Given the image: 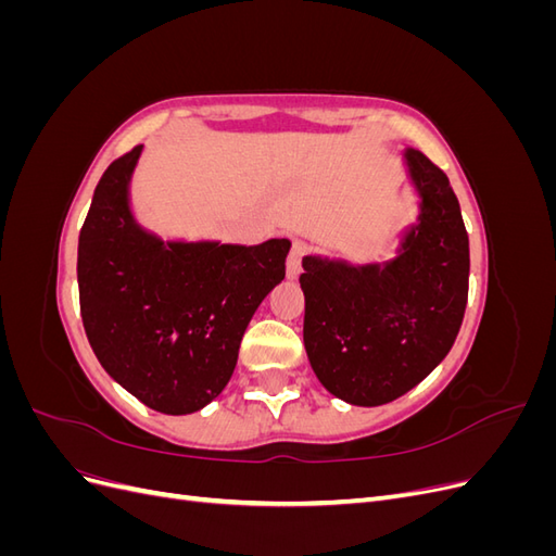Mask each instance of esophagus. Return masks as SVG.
I'll return each mask as SVG.
<instances>
[{
    "label": "esophagus",
    "instance_id": "esophagus-1",
    "mask_svg": "<svg viewBox=\"0 0 556 556\" xmlns=\"http://www.w3.org/2000/svg\"><path fill=\"white\" fill-rule=\"evenodd\" d=\"M308 252V245L306 241H292V248H290V255H288V276L290 278H296L299 271H301V260H304V255Z\"/></svg>",
    "mask_w": 556,
    "mask_h": 556
}]
</instances>
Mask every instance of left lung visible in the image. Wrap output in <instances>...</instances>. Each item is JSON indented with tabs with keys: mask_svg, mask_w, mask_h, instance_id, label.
<instances>
[{
	"mask_svg": "<svg viewBox=\"0 0 556 556\" xmlns=\"http://www.w3.org/2000/svg\"><path fill=\"white\" fill-rule=\"evenodd\" d=\"M422 194L419 225L384 264L348 266L304 260V343L327 390L355 406L406 394L443 362L468 301V233L441 166L406 153Z\"/></svg>",
	"mask_w": 556,
	"mask_h": 556,
	"instance_id": "obj_1",
	"label": "left lung"
}]
</instances>
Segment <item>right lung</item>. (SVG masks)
<instances>
[{
	"label": "right lung",
	"mask_w": 556,
	"mask_h": 556,
	"mask_svg": "<svg viewBox=\"0 0 556 556\" xmlns=\"http://www.w3.org/2000/svg\"><path fill=\"white\" fill-rule=\"evenodd\" d=\"M141 146L111 162L78 237L80 317L106 374L148 408L188 415L225 390L252 313L285 278L290 241L169 243L129 213Z\"/></svg>",
	"instance_id": "obj_1"
}]
</instances>
